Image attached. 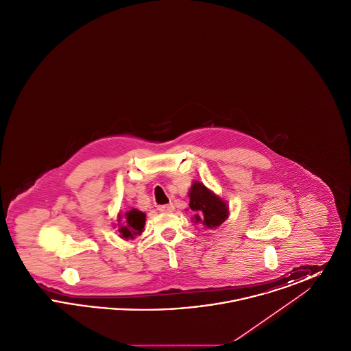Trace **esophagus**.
Returning a JSON list of instances; mask_svg holds the SVG:
<instances>
[{
	"label": "esophagus",
	"mask_w": 351,
	"mask_h": 351,
	"mask_svg": "<svg viewBox=\"0 0 351 351\" xmlns=\"http://www.w3.org/2000/svg\"><path fill=\"white\" fill-rule=\"evenodd\" d=\"M159 210H160V212H173V210H175V206H173V204L160 205V206H159Z\"/></svg>",
	"instance_id": "34e87169"
}]
</instances>
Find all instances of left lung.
<instances>
[{"instance_id":"left-lung-1","label":"left lung","mask_w":351,"mask_h":351,"mask_svg":"<svg viewBox=\"0 0 351 351\" xmlns=\"http://www.w3.org/2000/svg\"><path fill=\"white\" fill-rule=\"evenodd\" d=\"M189 208L192 221L202 223L208 229H216L229 217V206L200 182H193L189 192Z\"/></svg>"}]
</instances>
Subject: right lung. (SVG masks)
I'll return each mask as SVG.
<instances>
[{"label": "right lung", "mask_w": 351, "mask_h": 351, "mask_svg": "<svg viewBox=\"0 0 351 351\" xmlns=\"http://www.w3.org/2000/svg\"><path fill=\"white\" fill-rule=\"evenodd\" d=\"M119 222H123L118 225V232L121 234L119 237L123 239H134L136 235H141L143 232L146 223V215L138 209H132L126 212L123 217L118 215V223Z\"/></svg>", "instance_id": "add662e5"}]
</instances>
